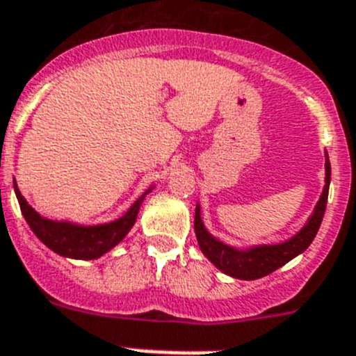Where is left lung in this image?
<instances>
[{
  "instance_id": "obj_1",
  "label": "left lung",
  "mask_w": 356,
  "mask_h": 356,
  "mask_svg": "<svg viewBox=\"0 0 356 356\" xmlns=\"http://www.w3.org/2000/svg\"><path fill=\"white\" fill-rule=\"evenodd\" d=\"M330 178L331 167L326 154V187L323 191V196L318 200L314 214L308 220V223L302 227L300 232L288 241L281 245H263V247H254L250 250H234L227 247L221 241L214 239L211 234L205 230L200 218V207H196V216H194V232L198 238V245L202 252L207 256L216 268L230 275V277L243 279V281H254L268 275L286 265L288 261L299 256L300 252H305L309 247V243L314 241L318 227L323 223L324 211L327 203V191H330Z\"/></svg>"
}]
</instances>
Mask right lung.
I'll use <instances>...</instances> for the list:
<instances>
[{
    "instance_id": "obj_1",
    "label": "right lung",
    "mask_w": 356,
    "mask_h": 356,
    "mask_svg": "<svg viewBox=\"0 0 356 356\" xmlns=\"http://www.w3.org/2000/svg\"><path fill=\"white\" fill-rule=\"evenodd\" d=\"M14 191H16L21 212L25 216L32 232L50 250L59 256L72 257V259H97L108 250H111L115 245H118L135 225L138 209L144 200V196H140L133 203V207L117 221L95 225V227H81V225L65 223V221L59 223V221L44 220L25 202V198L17 191L16 184H14Z\"/></svg>"
}]
</instances>
